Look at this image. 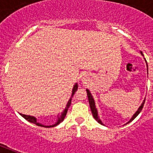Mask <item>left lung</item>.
Listing matches in <instances>:
<instances>
[{
    "mask_svg": "<svg viewBox=\"0 0 153 153\" xmlns=\"http://www.w3.org/2000/svg\"><path fill=\"white\" fill-rule=\"evenodd\" d=\"M140 54L143 55V53L140 52ZM86 92H87V96H88V100H89V104H90V106H91V112H92V114H93V117L95 119L96 121H98V123L101 124V125H103V123L102 122V121L100 120V118L98 117V110H97V109H96L95 107V102H94V100L93 98V96L91 95V92H90V91L89 90H87L86 89ZM145 99L144 100V102H142V104L140 105V106L139 107V109H137V111L136 112L135 114H133V116L132 117V118L128 121V123H129V122H131V121H133V120H134V118H135L137 116L138 114H140V111H141V109H143V106H144V104H145ZM126 123V124H128ZM104 126V125H103Z\"/></svg>",
    "mask_w": 153,
    "mask_h": 153,
    "instance_id": "8db88e82",
    "label": "left lung"
}]
</instances>
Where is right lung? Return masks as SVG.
I'll return each instance as SVG.
<instances>
[{
    "instance_id": "1",
    "label": "right lung",
    "mask_w": 153,
    "mask_h": 153,
    "mask_svg": "<svg viewBox=\"0 0 153 153\" xmlns=\"http://www.w3.org/2000/svg\"><path fill=\"white\" fill-rule=\"evenodd\" d=\"M77 90H78V84L75 83V85H74V87H73V90H72L71 98L73 97L74 94L75 93V91H76ZM71 98L69 99V101H68V102H67V105H66V108H65L64 110L62 111V113H61V115H58L57 122H56L55 124H54V125H52V126H44V125H42V124L39 123V122L37 121L36 118L35 117L30 116V115H25V114H20L23 117H24V118L26 119L27 121H28L29 122H31V123L35 124V125H36V126H40V127H46V128H51V127H54V126H58L59 124L61 123V122H62V121L64 120L65 117H66V114H67V110H68V108H69L70 105H71Z\"/></svg>"
}]
</instances>
